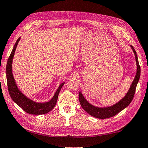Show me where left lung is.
Segmentation results:
<instances>
[{
	"label": "left lung",
	"instance_id": "1",
	"mask_svg": "<svg viewBox=\"0 0 148 148\" xmlns=\"http://www.w3.org/2000/svg\"><path fill=\"white\" fill-rule=\"evenodd\" d=\"M131 47L133 50V52L135 56L137 71H136L135 77L133 80L132 84L131 85L130 90H129L127 93L126 94L124 98H122L119 102H118L117 103L114 105V106L109 107L100 108V107L93 106L90 104L85 100L82 92H79V100L80 104H81L83 109L86 112H87L90 115H91V116L100 119H105L112 117L117 114L121 111H122L123 109H124L126 107H127L130 104L131 101L133 100L134 95H135V93L136 85H137L140 76V66L139 65L137 54H136L135 48H133L132 45H131Z\"/></svg>",
	"mask_w": 148,
	"mask_h": 148
}]
</instances>
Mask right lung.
<instances>
[{"instance_id":"obj_1","label":"right lung","mask_w":148,"mask_h":148,"mask_svg":"<svg viewBox=\"0 0 148 148\" xmlns=\"http://www.w3.org/2000/svg\"><path fill=\"white\" fill-rule=\"evenodd\" d=\"M20 39L21 37H18L17 41H16L7 62L6 74L9 94L12 100L27 113L36 115L46 114L50 111L55 107L56 102H57L58 100L59 93H60L61 88H62L65 83H61L60 85L58 90H56L54 96L51 99V100L48 102H45V103H37V102L29 100V98L24 95L18 90L17 86L16 85L15 79L13 76L12 66L16 47L17 46L18 41H20Z\"/></svg>"}]
</instances>
